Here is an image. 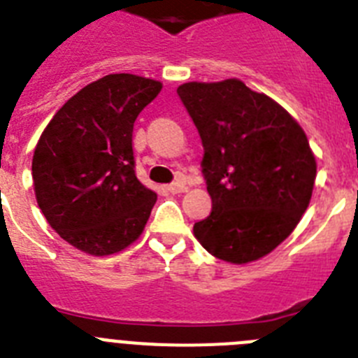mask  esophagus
<instances>
[{"label": "esophagus", "mask_w": 358, "mask_h": 358, "mask_svg": "<svg viewBox=\"0 0 358 358\" xmlns=\"http://www.w3.org/2000/svg\"><path fill=\"white\" fill-rule=\"evenodd\" d=\"M166 189H169L170 194H185L186 189H188V186H186L185 182H172V185L166 186Z\"/></svg>", "instance_id": "1"}]
</instances>
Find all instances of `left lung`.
Segmentation results:
<instances>
[{
	"instance_id": "1",
	"label": "left lung",
	"mask_w": 358,
	"mask_h": 358,
	"mask_svg": "<svg viewBox=\"0 0 358 358\" xmlns=\"http://www.w3.org/2000/svg\"><path fill=\"white\" fill-rule=\"evenodd\" d=\"M201 134L211 213L194 226L218 260L248 264L276 249L308 208L317 164L299 123L236 78L177 87Z\"/></svg>"
}]
</instances>
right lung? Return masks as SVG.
I'll use <instances>...</instances> for the list:
<instances>
[{
  "mask_svg": "<svg viewBox=\"0 0 358 358\" xmlns=\"http://www.w3.org/2000/svg\"><path fill=\"white\" fill-rule=\"evenodd\" d=\"M161 82L131 73L82 87L41 134L34 189L50 226L87 255L107 256L143 233L157 195L136 177L132 131Z\"/></svg>",
  "mask_w": 358,
  "mask_h": 358,
  "instance_id": "1",
  "label": "right lung"
}]
</instances>
